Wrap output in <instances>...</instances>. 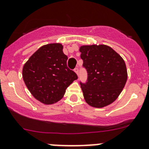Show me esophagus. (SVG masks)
<instances>
[{
    "mask_svg": "<svg viewBox=\"0 0 149 149\" xmlns=\"http://www.w3.org/2000/svg\"><path fill=\"white\" fill-rule=\"evenodd\" d=\"M74 71L76 72V74H77L78 76H79V68H78V67H76V68H75Z\"/></svg>",
    "mask_w": 149,
    "mask_h": 149,
    "instance_id": "obj_1",
    "label": "esophagus"
}]
</instances>
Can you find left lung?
<instances>
[{"label":"left lung","mask_w":149,"mask_h":149,"mask_svg":"<svg viewBox=\"0 0 149 149\" xmlns=\"http://www.w3.org/2000/svg\"><path fill=\"white\" fill-rule=\"evenodd\" d=\"M88 79L80 81L84 100L95 108L116 100L126 83L127 70L121 56L106 45L81 46L79 49Z\"/></svg>","instance_id":"1"}]
</instances>
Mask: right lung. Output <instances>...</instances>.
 <instances>
[{"instance_id": "obj_1", "label": "right lung", "mask_w": 149, "mask_h": 149, "mask_svg": "<svg viewBox=\"0 0 149 149\" xmlns=\"http://www.w3.org/2000/svg\"><path fill=\"white\" fill-rule=\"evenodd\" d=\"M61 44L44 45L23 68V79L30 93L44 104L58 102L78 76L67 65L68 56Z\"/></svg>"}]
</instances>
